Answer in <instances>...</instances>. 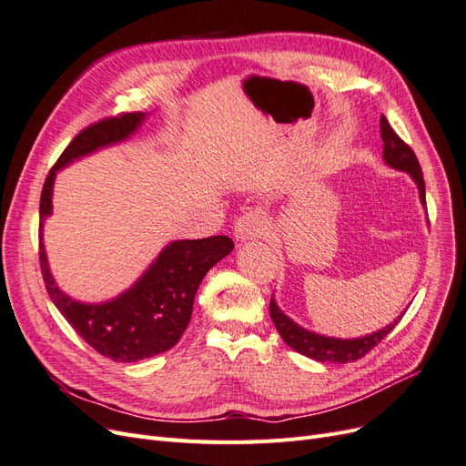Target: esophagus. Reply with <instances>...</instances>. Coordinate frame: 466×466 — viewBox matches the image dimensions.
<instances>
[{
	"instance_id": "obj_1",
	"label": "esophagus",
	"mask_w": 466,
	"mask_h": 466,
	"mask_svg": "<svg viewBox=\"0 0 466 466\" xmlns=\"http://www.w3.org/2000/svg\"><path fill=\"white\" fill-rule=\"evenodd\" d=\"M268 233V219L260 211H248L235 221V238L237 241H248V238H257Z\"/></svg>"
}]
</instances>
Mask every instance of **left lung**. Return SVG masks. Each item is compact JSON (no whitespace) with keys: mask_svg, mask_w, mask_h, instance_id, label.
Wrapping results in <instances>:
<instances>
[{"mask_svg":"<svg viewBox=\"0 0 466 466\" xmlns=\"http://www.w3.org/2000/svg\"><path fill=\"white\" fill-rule=\"evenodd\" d=\"M380 139H383V159L389 167L397 168V171H406L416 182L418 192H420V202L426 206V185H424V175H421L420 163L416 159L414 151L410 146H406L402 139L390 128V124L385 116H380ZM270 317L276 324L279 336L284 338V342L293 348L299 354L317 360V361H334V363H348L363 358L368 351H371L383 338L397 327L400 322L402 315L394 319L389 327L380 329L373 334L360 336V338H330L322 336L317 332L307 330L299 327L298 322H293L284 311L278 307L274 298L270 299Z\"/></svg>","mask_w":466,"mask_h":466,"instance_id":"left-lung-1","label":"left lung"}]
</instances>
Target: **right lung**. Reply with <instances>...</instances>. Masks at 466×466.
Instances as JSON below:
<instances>
[{
  "label": "right lung",
  "mask_w": 466,
  "mask_h": 466,
  "mask_svg": "<svg viewBox=\"0 0 466 466\" xmlns=\"http://www.w3.org/2000/svg\"><path fill=\"white\" fill-rule=\"evenodd\" d=\"M146 116V112H124L81 130L50 168L40 194L38 257L50 299L93 350L122 363L163 354L180 340L190 322L194 295L204 276L233 250V241L225 235L173 241L159 252L130 289L96 305L76 301L56 286L42 243V225L52 214L56 173L83 155L128 139Z\"/></svg>",
  "instance_id": "right-lung-1"
}]
</instances>
